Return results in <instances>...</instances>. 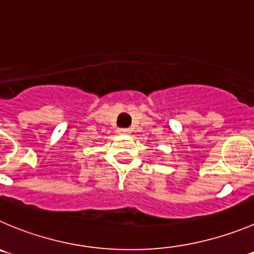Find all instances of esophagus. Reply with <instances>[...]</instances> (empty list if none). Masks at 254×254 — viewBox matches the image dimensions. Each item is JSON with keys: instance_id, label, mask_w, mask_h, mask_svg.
<instances>
[{"instance_id": "obj_1", "label": "esophagus", "mask_w": 254, "mask_h": 254, "mask_svg": "<svg viewBox=\"0 0 254 254\" xmlns=\"http://www.w3.org/2000/svg\"><path fill=\"white\" fill-rule=\"evenodd\" d=\"M117 132L120 134H128L129 133V129L128 128H118Z\"/></svg>"}]
</instances>
